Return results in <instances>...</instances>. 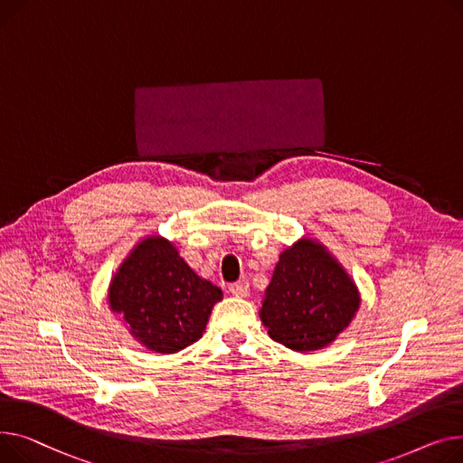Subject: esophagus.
Returning a JSON list of instances; mask_svg holds the SVG:
<instances>
[{
	"label": "esophagus",
	"mask_w": 463,
	"mask_h": 463,
	"mask_svg": "<svg viewBox=\"0 0 463 463\" xmlns=\"http://www.w3.org/2000/svg\"><path fill=\"white\" fill-rule=\"evenodd\" d=\"M230 293L233 295V297H249L250 295V286H249V282H235V284H232L230 286Z\"/></svg>",
	"instance_id": "1"
}]
</instances>
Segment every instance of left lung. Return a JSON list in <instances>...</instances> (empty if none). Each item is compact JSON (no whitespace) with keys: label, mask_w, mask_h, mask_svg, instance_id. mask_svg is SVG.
I'll return each instance as SVG.
<instances>
[{"label":"left lung","mask_w":463,"mask_h":463,"mask_svg":"<svg viewBox=\"0 0 463 463\" xmlns=\"http://www.w3.org/2000/svg\"><path fill=\"white\" fill-rule=\"evenodd\" d=\"M361 308V291L344 265L312 237L280 252L260 319L275 342L308 353L331 345Z\"/></svg>","instance_id":"1"}]
</instances>
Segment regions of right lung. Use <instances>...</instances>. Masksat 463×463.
Returning a JSON list of instances; mask_svg holds the SVG:
<instances>
[{
    "instance_id": "1",
    "label": "right lung",
    "mask_w": 463,
    "mask_h": 463,
    "mask_svg": "<svg viewBox=\"0 0 463 463\" xmlns=\"http://www.w3.org/2000/svg\"><path fill=\"white\" fill-rule=\"evenodd\" d=\"M106 301L136 342L172 355L202 338L222 289L196 275L174 241L151 233L119 263Z\"/></svg>"
}]
</instances>
